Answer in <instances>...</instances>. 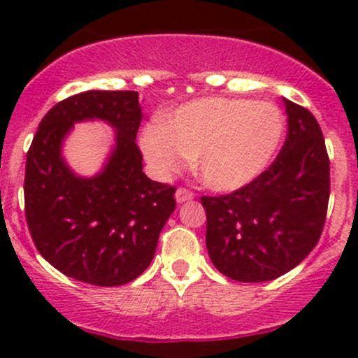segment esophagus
Here are the masks:
<instances>
[{
  "instance_id": "esophagus-1",
  "label": "esophagus",
  "mask_w": 358,
  "mask_h": 358,
  "mask_svg": "<svg viewBox=\"0 0 358 358\" xmlns=\"http://www.w3.org/2000/svg\"><path fill=\"white\" fill-rule=\"evenodd\" d=\"M190 199H194L192 190L185 189V187H180V189L176 190V201H178V202H185V201H190Z\"/></svg>"
}]
</instances>
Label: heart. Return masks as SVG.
Returning a JSON list of instances; mask_svg holds the SVG:
<instances>
[{"label":"heart","instance_id":"1","mask_svg":"<svg viewBox=\"0 0 358 358\" xmlns=\"http://www.w3.org/2000/svg\"><path fill=\"white\" fill-rule=\"evenodd\" d=\"M284 115L270 102L208 96L178 107L142 133V150L159 176L196 159L202 182L229 192L258 178L277 154Z\"/></svg>","mask_w":358,"mask_h":358}]
</instances>
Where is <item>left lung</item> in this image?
Here are the masks:
<instances>
[{
  "instance_id": "obj_1",
  "label": "left lung",
  "mask_w": 358,
  "mask_h": 358,
  "mask_svg": "<svg viewBox=\"0 0 358 358\" xmlns=\"http://www.w3.org/2000/svg\"><path fill=\"white\" fill-rule=\"evenodd\" d=\"M287 135L275 161L248 185L202 196L213 265L239 282H265L294 268L317 246L331 180L322 129L305 107L284 100Z\"/></svg>"
}]
</instances>
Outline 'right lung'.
Wrapping results in <instances>:
<instances>
[{"mask_svg":"<svg viewBox=\"0 0 358 358\" xmlns=\"http://www.w3.org/2000/svg\"><path fill=\"white\" fill-rule=\"evenodd\" d=\"M102 118L116 129L104 171L76 177L62 157L74 122ZM136 92H83L46 112L25 161V220L39 255L81 282L112 287L131 282L150 265L159 234L175 211V187L142 171Z\"/></svg>","mask_w":358,"mask_h":358,"instance_id":"add662e5","label":"right lung"}]
</instances>
